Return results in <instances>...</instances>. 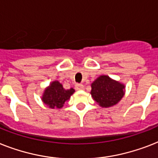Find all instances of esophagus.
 Instances as JSON below:
<instances>
[{
  "label": "esophagus",
  "mask_w": 158,
  "mask_h": 158,
  "mask_svg": "<svg viewBox=\"0 0 158 158\" xmlns=\"http://www.w3.org/2000/svg\"><path fill=\"white\" fill-rule=\"evenodd\" d=\"M75 89H76L77 91L83 90V89H84V86H83V84H81V83H76V84H75Z\"/></svg>",
  "instance_id": "34e87169"
}]
</instances>
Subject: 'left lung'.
I'll return each instance as SVG.
<instances>
[{"instance_id":"left-lung-1","label":"left lung","mask_w":158,"mask_h":158,"mask_svg":"<svg viewBox=\"0 0 158 158\" xmlns=\"http://www.w3.org/2000/svg\"><path fill=\"white\" fill-rule=\"evenodd\" d=\"M124 88L123 84L101 75L92 83L91 94L100 106L106 108L116 105L123 98Z\"/></svg>"}]
</instances>
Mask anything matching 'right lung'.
<instances>
[{
    "label": "right lung",
    "mask_w": 158,
    "mask_h": 158,
    "mask_svg": "<svg viewBox=\"0 0 158 158\" xmlns=\"http://www.w3.org/2000/svg\"><path fill=\"white\" fill-rule=\"evenodd\" d=\"M74 92L75 90L73 88L65 89L58 81H54L46 88L42 100L49 108L60 109Z\"/></svg>",
    "instance_id": "right-lung-1"
}]
</instances>
